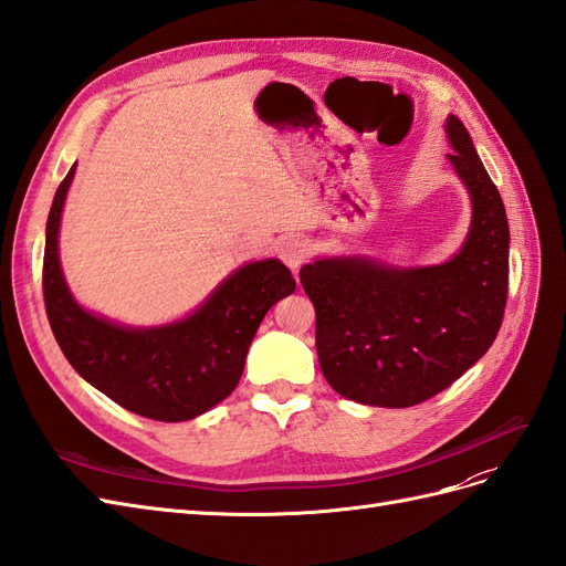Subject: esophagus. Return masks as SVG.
I'll return each instance as SVG.
<instances>
[{
  "mask_svg": "<svg viewBox=\"0 0 566 566\" xmlns=\"http://www.w3.org/2000/svg\"><path fill=\"white\" fill-rule=\"evenodd\" d=\"M277 253L289 270H298L305 263V258H308L311 247H308V241H303L298 237H289L282 241Z\"/></svg>",
  "mask_w": 566,
  "mask_h": 566,
  "instance_id": "esophagus-1",
  "label": "esophagus"
}]
</instances>
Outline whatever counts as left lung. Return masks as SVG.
Here are the masks:
<instances>
[{"mask_svg": "<svg viewBox=\"0 0 566 566\" xmlns=\"http://www.w3.org/2000/svg\"><path fill=\"white\" fill-rule=\"evenodd\" d=\"M448 158L472 197V228L448 263L391 268L373 258H322L301 268L315 305L322 375L336 394L410 408L441 394L486 353L503 325L510 228L500 191L464 125L450 116Z\"/></svg>", "mask_w": 566, "mask_h": 566, "instance_id": "1", "label": "left lung"}]
</instances>
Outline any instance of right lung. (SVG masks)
I'll return each mask as SVG.
<instances>
[{"label":"right lung","mask_w":566,"mask_h":566,"mask_svg":"<svg viewBox=\"0 0 566 566\" xmlns=\"http://www.w3.org/2000/svg\"><path fill=\"white\" fill-rule=\"evenodd\" d=\"M75 166L63 177L46 220L44 308L75 373L120 408L156 422H185L228 398L265 313L294 294L277 258L232 272L199 311L166 327L130 329L80 308L59 265V222Z\"/></svg>","instance_id":"add662e5"}]
</instances>
